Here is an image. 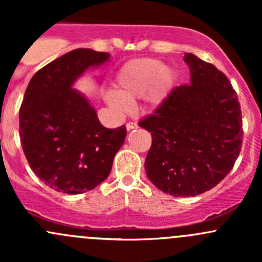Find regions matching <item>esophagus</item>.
Wrapping results in <instances>:
<instances>
[{
  "instance_id": "obj_1",
  "label": "esophagus",
  "mask_w": 262,
  "mask_h": 262,
  "mask_svg": "<svg viewBox=\"0 0 262 262\" xmlns=\"http://www.w3.org/2000/svg\"><path fill=\"white\" fill-rule=\"evenodd\" d=\"M138 128V124L134 123V121H129L126 123V130H133V129Z\"/></svg>"
}]
</instances>
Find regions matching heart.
<instances>
[{"mask_svg": "<svg viewBox=\"0 0 262 262\" xmlns=\"http://www.w3.org/2000/svg\"><path fill=\"white\" fill-rule=\"evenodd\" d=\"M176 82L173 68L156 58H137L124 63L116 72L115 91L106 95V102L116 112H125L129 105L144 97L152 109L162 106L172 94Z\"/></svg>", "mask_w": 262, "mask_h": 262, "instance_id": "heart-1", "label": "heart"}]
</instances>
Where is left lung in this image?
Returning <instances> with one entry per match:
<instances>
[{
  "label": "left lung",
  "mask_w": 262,
  "mask_h": 262,
  "mask_svg": "<svg viewBox=\"0 0 262 262\" xmlns=\"http://www.w3.org/2000/svg\"><path fill=\"white\" fill-rule=\"evenodd\" d=\"M190 82L175 87L153 115L139 121L152 136L144 168L157 189L196 196L219 184L242 147L241 106L228 78L185 53Z\"/></svg>",
  "instance_id": "8db88e82"
}]
</instances>
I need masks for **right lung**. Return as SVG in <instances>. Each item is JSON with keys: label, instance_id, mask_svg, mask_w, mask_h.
Returning a JSON list of instances; mask_svg holds the SVG:
<instances>
[{"label": "right lung", "instance_id": "add662e5", "mask_svg": "<svg viewBox=\"0 0 262 262\" xmlns=\"http://www.w3.org/2000/svg\"><path fill=\"white\" fill-rule=\"evenodd\" d=\"M110 60L109 53L78 48L33 76L21 104L20 139L31 170L64 194L90 191L106 180L126 136L124 125L105 128L75 83L89 68Z\"/></svg>", "mask_w": 262, "mask_h": 262}]
</instances>
